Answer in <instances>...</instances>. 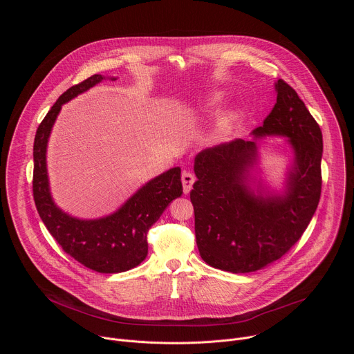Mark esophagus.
<instances>
[{"label": "esophagus", "instance_id": "esophagus-1", "mask_svg": "<svg viewBox=\"0 0 354 354\" xmlns=\"http://www.w3.org/2000/svg\"><path fill=\"white\" fill-rule=\"evenodd\" d=\"M193 183H194V176H193V174L185 171V172L182 174V185H183V192H185L186 194L190 192Z\"/></svg>", "mask_w": 354, "mask_h": 354}]
</instances>
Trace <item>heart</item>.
<instances>
[{
	"instance_id": "b5f03b06",
	"label": "heart",
	"mask_w": 354,
	"mask_h": 354,
	"mask_svg": "<svg viewBox=\"0 0 354 354\" xmlns=\"http://www.w3.org/2000/svg\"><path fill=\"white\" fill-rule=\"evenodd\" d=\"M223 100V93H214L210 97H207L203 104H201L200 109L203 112H209L212 109H214L218 104H221ZM235 124H236V118L234 113H228L225 115L220 123H218V127H217V136L220 138H227L232 134L234 129H235Z\"/></svg>"
}]
</instances>
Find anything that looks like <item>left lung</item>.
<instances>
[{"label":"left lung","mask_w":354,"mask_h":354,"mask_svg":"<svg viewBox=\"0 0 354 354\" xmlns=\"http://www.w3.org/2000/svg\"><path fill=\"white\" fill-rule=\"evenodd\" d=\"M277 100L252 134L284 136L294 164L284 194L254 192L249 171L258 157L257 141L234 140L203 149L194 158L197 180L190 192L194 234L207 265L231 273L259 270L280 259L307 230L321 197L322 131L297 92L276 82Z\"/></svg>","instance_id":"1"}]
</instances>
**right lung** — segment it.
Wrapping results in <instances>:
<instances>
[{
    "label": "right lung",
    "instance_id": "1",
    "mask_svg": "<svg viewBox=\"0 0 354 354\" xmlns=\"http://www.w3.org/2000/svg\"><path fill=\"white\" fill-rule=\"evenodd\" d=\"M104 78L95 74L68 88L39 124L33 142V198L41 221L67 255L97 273H120L145 259L148 230L183 189L180 168L176 167L145 183L116 213L104 218L80 220L55 205L46 168L50 131L63 104Z\"/></svg>",
    "mask_w": 354,
    "mask_h": 354
}]
</instances>
